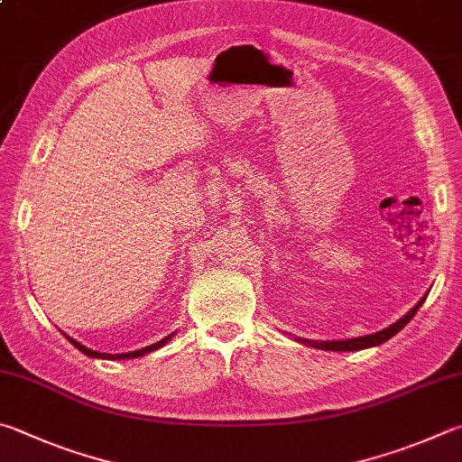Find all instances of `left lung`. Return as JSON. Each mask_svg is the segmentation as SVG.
<instances>
[{
  "label": "left lung",
  "mask_w": 462,
  "mask_h": 462,
  "mask_svg": "<svg viewBox=\"0 0 462 462\" xmlns=\"http://www.w3.org/2000/svg\"><path fill=\"white\" fill-rule=\"evenodd\" d=\"M422 303H424V299L418 300L412 311L406 313L404 317L400 319V321L390 325L388 329L377 331V333H372V335H364V337H354V339H346V341H319V343L309 341V339H299V341L307 343V346L325 349V351H357V349H365V347H372V346H380V343L393 337V335H396L400 329H404V327L410 323V319H412L418 313V309L422 307Z\"/></svg>",
  "instance_id": "left-lung-1"
}]
</instances>
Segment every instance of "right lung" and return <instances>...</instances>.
<instances>
[{"label": "right lung", "instance_id": "1", "mask_svg": "<svg viewBox=\"0 0 462 462\" xmlns=\"http://www.w3.org/2000/svg\"><path fill=\"white\" fill-rule=\"evenodd\" d=\"M66 337H69V335H66ZM170 337L171 335H167L165 339H162V341H157V343H153V346H147V347H143V349H137V351H131V354H116V356H108V354H98V351H92V349H88V347H85L82 346V343H79V341H74L72 337H69V341L72 343L74 347L77 349H80L82 354L85 356H90V357H105V359H129V357H139V356H145V354H151V351H155V349H159L162 346H165L167 341H170Z\"/></svg>", "mask_w": 462, "mask_h": 462}]
</instances>
